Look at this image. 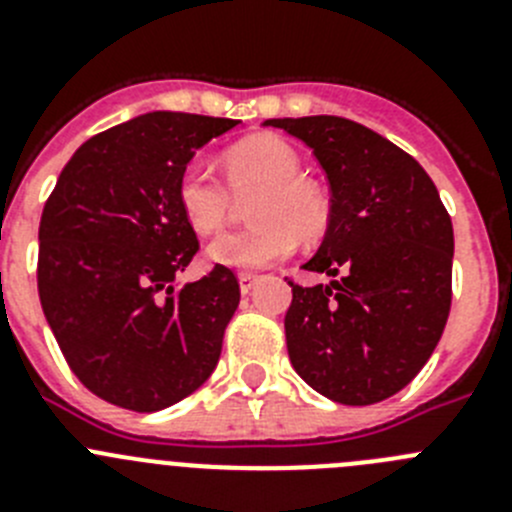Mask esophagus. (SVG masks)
I'll return each mask as SVG.
<instances>
[{"label":"esophagus","mask_w":512,"mask_h":512,"mask_svg":"<svg viewBox=\"0 0 512 512\" xmlns=\"http://www.w3.org/2000/svg\"><path fill=\"white\" fill-rule=\"evenodd\" d=\"M259 279V274H253V271H241V274H238V284H241L243 295H248V292L259 284Z\"/></svg>","instance_id":"obj_1"}]
</instances>
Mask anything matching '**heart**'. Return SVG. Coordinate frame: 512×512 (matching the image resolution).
<instances>
[{
  "mask_svg": "<svg viewBox=\"0 0 512 512\" xmlns=\"http://www.w3.org/2000/svg\"><path fill=\"white\" fill-rule=\"evenodd\" d=\"M225 187L207 166L187 164L176 182V202L197 233L223 228L246 200L251 228L217 235L207 259L228 269H264L287 259L297 241H318L328 230L330 202L323 189L302 176V161L289 143L271 135L248 138L223 156Z\"/></svg>",
  "mask_w": 512,
  "mask_h": 512,
  "instance_id": "obj_1",
  "label": "heart"
}]
</instances>
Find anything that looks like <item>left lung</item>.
<instances>
[{"mask_svg":"<svg viewBox=\"0 0 512 512\" xmlns=\"http://www.w3.org/2000/svg\"><path fill=\"white\" fill-rule=\"evenodd\" d=\"M323 166L330 223L302 269L328 284H292L284 318L295 372L341 405H374L431 359L451 310L454 228L413 156L336 115L277 117Z\"/></svg>","mask_w":512,"mask_h":512,"instance_id":"8db88e82","label":"left lung"}]
</instances>
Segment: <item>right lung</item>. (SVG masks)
I'll return each instance as SVG.
<instances>
[{"label":"right lung","instance_id":"right-lung-1","mask_svg":"<svg viewBox=\"0 0 512 512\" xmlns=\"http://www.w3.org/2000/svg\"><path fill=\"white\" fill-rule=\"evenodd\" d=\"M235 125L166 110L120 122L71 156L45 202L40 305L71 372L112 405L156 413L215 372L241 287L225 266L176 282L200 248L176 182Z\"/></svg>","mask_w":512,"mask_h":512}]
</instances>
